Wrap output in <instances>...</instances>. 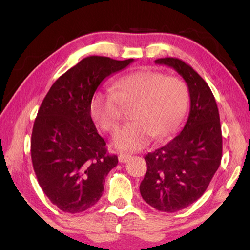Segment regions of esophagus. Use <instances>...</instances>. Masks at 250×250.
<instances>
[{"label":"esophagus","instance_id":"1","mask_svg":"<svg viewBox=\"0 0 250 250\" xmlns=\"http://www.w3.org/2000/svg\"><path fill=\"white\" fill-rule=\"evenodd\" d=\"M130 158H131V155H130V154H125V153L120 154L119 156H118V159H119V162H120V163L128 162V161L130 160Z\"/></svg>","mask_w":250,"mask_h":250}]
</instances>
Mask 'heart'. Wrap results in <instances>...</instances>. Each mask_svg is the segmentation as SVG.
I'll return each mask as SVG.
<instances>
[{
	"label": "heart",
	"mask_w": 250,
	"mask_h": 250,
	"mask_svg": "<svg viewBox=\"0 0 250 250\" xmlns=\"http://www.w3.org/2000/svg\"><path fill=\"white\" fill-rule=\"evenodd\" d=\"M134 104L133 121L118 129L112 145L124 151L141 150L156 138L167 137L180 128L188 113L189 90L184 80L155 70H140L120 78L113 89L99 90L90 103L94 121L104 131L115 130L122 105Z\"/></svg>",
	"instance_id": "1"
}]
</instances>
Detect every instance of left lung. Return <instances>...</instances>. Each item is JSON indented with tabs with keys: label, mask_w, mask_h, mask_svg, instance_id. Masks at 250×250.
Listing matches in <instances>:
<instances>
[{
	"label": "left lung",
	"mask_w": 250,
	"mask_h": 250,
	"mask_svg": "<svg viewBox=\"0 0 250 250\" xmlns=\"http://www.w3.org/2000/svg\"><path fill=\"white\" fill-rule=\"evenodd\" d=\"M155 62L172 67L184 78L191 105L181 133L145 156L147 170L140 193L155 209L174 213L197 201L208 188L222 160V128L213 92L191 66L173 57Z\"/></svg>",
	"instance_id": "left-lung-1"
}]
</instances>
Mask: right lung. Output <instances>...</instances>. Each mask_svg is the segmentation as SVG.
I'll return each instance as SVG.
<instances>
[{"label":"right lung","mask_w":250,"mask_h":250,"mask_svg":"<svg viewBox=\"0 0 250 250\" xmlns=\"http://www.w3.org/2000/svg\"><path fill=\"white\" fill-rule=\"evenodd\" d=\"M133 58L89 56L62 75L34 122L31 156L43 192L65 213H82L103 195L104 179L118 164L91 119L90 103L104 78Z\"/></svg>","instance_id":"add662e5"}]
</instances>
